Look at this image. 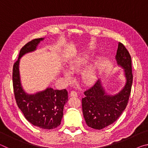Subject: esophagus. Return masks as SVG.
I'll return each mask as SVG.
<instances>
[{
  "label": "esophagus",
  "mask_w": 148,
  "mask_h": 148,
  "mask_svg": "<svg viewBox=\"0 0 148 148\" xmlns=\"http://www.w3.org/2000/svg\"><path fill=\"white\" fill-rule=\"evenodd\" d=\"M70 96L72 97H76L77 96V92L76 91H72L71 92V93H70Z\"/></svg>",
  "instance_id": "1"
}]
</instances>
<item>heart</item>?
<instances>
[{
  "instance_id": "b5f03b06",
  "label": "heart",
  "mask_w": 148,
  "mask_h": 148,
  "mask_svg": "<svg viewBox=\"0 0 148 148\" xmlns=\"http://www.w3.org/2000/svg\"><path fill=\"white\" fill-rule=\"evenodd\" d=\"M90 59L89 54H85L74 57L69 62L68 69H62V73L64 78L68 81L73 79L72 74L78 73L81 72L84 67L86 66ZM99 65L98 61H95L93 63L90 64L85 71L82 72V78L83 82L87 85L93 84L97 78V71Z\"/></svg>"
}]
</instances>
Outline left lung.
I'll return each mask as SVG.
<instances>
[{
  "label": "left lung",
  "instance_id": "1",
  "mask_svg": "<svg viewBox=\"0 0 148 148\" xmlns=\"http://www.w3.org/2000/svg\"><path fill=\"white\" fill-rule=\"evenodd\" d=\"M117 65L123 69L125 83L117 93L108 92L101 79L84 92L82 110L86 124L92 129L101 130L119 118L128 103L132 84L131 57L123 44L119 42L116 56Z\"/></svg>",
  "mask_w": 148,
  "mask_h": 148
}]
</instances>
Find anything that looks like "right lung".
Listing matches in <instances>:
<instances>
[{
  "label": "right lung",
  "instance_id": "add662e5",
  "mask_svg": "<svg viewBox=\"0 0 148 148\" xmlns=\"http://www.w3.org/2000/svg\"><path fill=\"white\" fill-rule=\"evenodd\" d=\"M44 38L29 42L20 50L17 61L13 67V86L17 106L25 117L34 126L44 129H55L61 124L63 109L68 101L66 89L55 90L47 87L43 91L28 93L23 89L19 72V62L25 54L37 49L38 44Z\"/></svg>",
  "mask_w": 148,
  "mask_h": 148
}]
</instances>
